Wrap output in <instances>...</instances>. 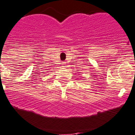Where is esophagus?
I'll list each match as a JSON object with an SVG mask.
<instances>
[{"label": "esophagus", "mask_w": 135, "mask_h": 135, "mask_svg": "<svg viewBox=\"0 0 135 135\" xmlns=\"http://www.w3.org/2000/svg\"><path fill=\"white\" fill-rule=\"evenodd\" d=\"M62 64L63 65V66H65V65H66V62H62Z\"/></svg>", "instance_id": "esophagus-1"}]
</instances>
